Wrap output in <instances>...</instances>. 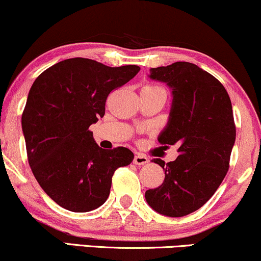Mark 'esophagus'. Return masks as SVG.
<instances>
[{"mask_svg":"<svg viewBox=\"0 0 261 261\" xmlns=\"http://www.w3.org/2000/svg\"><path fill=\"white\" fill-rule=\"evenodd\" d=\"M148 162H149L148 158H147L146 155L140 154V153H137V154L135 155V158H134V163L136 165H144V164H147Z\"/></svg>","mask_w":261,"mask_h":261,"instance_id":"obj_1","label":"esophagus"}]
</instances>
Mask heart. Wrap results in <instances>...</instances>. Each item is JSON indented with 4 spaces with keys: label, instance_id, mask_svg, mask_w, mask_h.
Returning a JSON list of instances; mask_svg holds the SVG:
<instances>
[{
    "label": "heart",
    "instance_id": "heart-1",
    "mask_svg": "<svg viewBox=\"0 0 261 261\" xmlns=\"http://www.w3.org/2000/svg\"><path fill=\"white\" fill-rule=\"evenodd\" d=\"M156 89H161V87L153 86V85H147V86L143 87V90H156Z\"/></svg>",
    "mask_w": 261,
    "mask_h": 261
}]
</instances>
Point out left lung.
I'll use <instances>...</instances> for the list:
<instances>
[{
    "label": "left lung",
    "instance_id": "left-lung-1",
    "mask_svg": "<svg viewBox=\"0 0 261 261\" xmlns=\"http://www.w3.org/2000/svg\"><path fill=\"white\" fill-rule=\"evenodd\" d=\"M152 80L171 89L168 124L158 141L178 146V156L165 163L159 187L146 191L147 203L159 214L180 218L198 210L221 185L236 140L231 99L218 79L198 65L175 62L150 69Z\"/></svg>",
    "mask_w": 261,
    "mask_h": 261
}]
</instances>
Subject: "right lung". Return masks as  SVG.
Masks as SVG:
<instances>
[{
    "mask_svg": "<svg viewBox=\"0 0 261 261\" xmlns=\"http://www.w3.org/2000/svg\"><path fill=\"white\" fill-rule=\"evenodd\" d=\"M139 71L137 65L70 58L34 81L21 115L28 161L41 188L62 208L97 209L108 198L114 171L134 161L125 147L100 148L89 127L105 115L109 93Z\"/></svg>",
    "mask_w": 261,
    "mask_h": 261,
    "instance_id": "obj_1",
    "label": "right lung"
}]
</instances>
